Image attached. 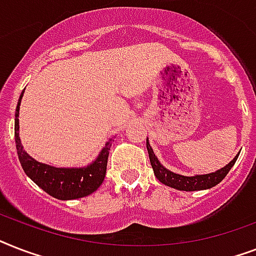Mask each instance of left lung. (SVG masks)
<instances>
[{"label":"left lung","mask_w":256,"mask_h":256,"mask_svg":"<svg viewBox=\"0 0 256 256\" xmlns=\"http://www.w3.org/2000/svg\"><path fill=\"white\" fill-rule=\"evenodd\" d=\"M146 148H148L150 164H152V168L154 170V174L158 178V180L164 183V184H166V186H170L172 188L183 191L206 190V188H211L215 184H218L219 182H222L223 178L228 174V171L234 166V164L236 162L239 156L238 154L227 166L222 168L220 170L215 171V172H211V174L206 175H195V176H184V175L171 172V171H168V168H164L160 164V160H158V158H156L154 152H152V146L148 144V140H146Z\"/></svg>","instance_id":"1"}]
</instances>
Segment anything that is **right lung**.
<instances>
[{"label": "right lung", "instance_id": "add662e5", "mask_svg": "<svg viewBox=\"0 0 256 256\" xmlns=\"http://www.w3.org/2000/svg\"><path fill=\"white\" fill-rule=\"evenodd\" d=\"M24 96L22 92L17 108H16V120H14V140L20 164L25 171V174L33 180L42 190L54 198L68 200L88 196L102 184L106 175L108 150L112 148V140L104 144L102 152L90 166L84 168H57L49 164H40L33 160L29 154H26L22 148L20 140V124H18V114L20 104Z\"/></svg>", "mask_w": 256, "mask_h": 256}]
</instances>
